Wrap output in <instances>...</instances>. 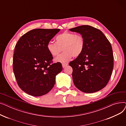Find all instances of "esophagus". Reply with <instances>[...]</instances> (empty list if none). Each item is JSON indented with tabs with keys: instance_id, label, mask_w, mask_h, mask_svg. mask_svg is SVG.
<instances>
[{
	"instance_id": "esophagus-1",
	"label": "esophagus",
	"mask_w": 126,
	"mask_h": 126,
	"mask_svg": "<svg viewBox=\"0 0 126 126\" xmlns=\"http://www.w3.org/2000/svg\"><path fill=\"white\" fill-rule=\"evenodd\" d=\"M67 65H68V64H67V63H63L62 67H63V68H65V67H66Z\"/></svg>"
}]
</instances>
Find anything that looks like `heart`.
Instances as JSON below:
<instances>
[{
	"label": "heart",
	"instance_id": "1",
	"mask_svg": "<svg viewBox=\"0 0 126 126\" xmlns=\"http://www.w3.org/2000/svg\"><path fill=\"white\" fill-rule=\"evenodd\" d=\"M56 41V42H49L46 47L49 54L54 57L58 56L63 49L62 54L55 59L57 62L66 63L72 57H79L84 48L85 41L82 36L73 32H64L57 36Z\"/></svg>",
	"mask_w": 126,
	"mask_h": 126
}]
</instances>
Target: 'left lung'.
<instances>
[{
  "label": "left lung",
  "mask_w": 126,
  "mask_h": 126,
  "mask_svg": "<svg viewBox=\"0 0 126 126\" xmlns=\"http://www.w3.org/2000/svg\"><path fill=\"white\" fill-rule=\"evenodd\" d=\"M69 31L80 34L85 41L80 56L69 65L75 86L85 93H94L108 83L113 67L112 46L103 33L90 25H81Z\"/></svg>",
  "instance_id": "1"
}]
</instances>
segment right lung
Wrapping results in <instances>:
<instances>
[{
	"label": "right lung",
	"mask_w": 126,
	"mask_h": 126,
	"mask_svg": "<svg viewBox=\"0 0 126 126\" xmlns=\"http://www.w3.org/2000/svg\"><path fill=\"white\" fill-rule=\"evenodd\" d=\"M60 29L32 30L17 42L13 56V71L19 87L31 95L47 94L55 84L56 76L62 70L61 63L53 59L47 44Z\"/></svg>",
	"instance_id": "1"
}]
</instances>
